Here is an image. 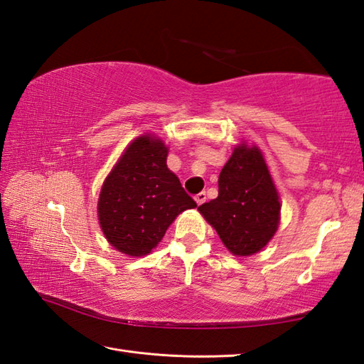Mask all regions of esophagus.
Instances as JSON below:
<instances>
[{"label": "esophagus", "instance_id": "esophagus-1", "mask_svg": "<svg viewBox=\"0 0 364 364\" xmlns=\"http://www.w3.org/2000/svg\"><path fill=\"white\" fill-rule=\"evenodd\" d=\"M196 201H197V205H203V203L206 201V192L197 193V196H196Z\"/></svg>", "mask_w": 364, "mask_h": 364}]
</instances>
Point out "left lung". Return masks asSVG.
<instances>
[{"instance_id": "obj_1", "label": "left lung", "mask_w": 364, "mask_h": 364, "mask_svg": "<svg viewBox=\"0 0 364 364\" xmlns=\"http://www.w3.org/2000/svg\"><path fill=\"white\" fill-rule=\"evenodd\" d=\"M234 256L256 255L273 239L281 201L256 146L239 144L218 176V197L198 208Z\"/></svg>"}]
</instances>
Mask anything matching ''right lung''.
<instances>
[{
	"instance_id": "1",
	"label": "right lung",
	"mask_w": 364,
	"mask_h": 364,
	"mask_svg": "<svg viewBox=\"0 0 364 364\" xmlns=\"http://www.w3.org/2000/svg\"><path fill=\"white\" fill-rule=\"evenodd\" d=\"M168 149L154 134L133 139L105 178L97 215L108 243L122 255L146 256L183 210L197 208L173 172Z\"/></svg>"
}]
</instances>
